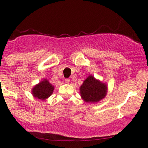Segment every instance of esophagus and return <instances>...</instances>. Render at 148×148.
I'll list each match as a JSON object with an SVG mask.
<instances>
[{
	"instance_id": "1",
	"label": "esophagus",
	"mask_w": 148,
	"mask_h": 148,
	"mask_svg": "<svg viewBox=\"0 0 148 148\" xmlns=\"http://www.w3.org/2000/svg\"><path fill=\"white\" fill-rule=\"evenodd\" d=\"M64 81H65V83H67V84H69V81H70V80L69 79H64Z\"/></svg>"
}]
</instances>
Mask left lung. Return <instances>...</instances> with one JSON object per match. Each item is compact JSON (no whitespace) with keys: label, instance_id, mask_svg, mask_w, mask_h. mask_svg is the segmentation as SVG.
Here are the masks:
<instances>
[{"label":"left lung","instance_id":"left-lung-1","mask_svg":"<svg viewBox=\"0 0 148 148\" xmlns=\"http://www.w3.org/2000/svg\"><path fill=\"white\" fill-rule=\"evenodd\" d=\"M107 85L90 75L80 87V93L86 102L96 103L105 97L107 93Z\"/></svg>","mask_w":148,"mask_h":148}]
</instances>
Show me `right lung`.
<instances>
[{
  "label": "right lung",
  "instance_id": "obj_1",
  "mask_svg": "<svg viewBox=\"0 0 148 148\" xmlns=\"http://www.w3.org/2000/svg\"><path fill=\"white\" fill-rule=\"evenodd\" d=\"M54 86L49 82L48 80L43 79L32 89V94L37 99L45 100L52 95Z\"/></svg>",
  "mask_w": 148,
  "mask_h": 148
}]
</instances>
